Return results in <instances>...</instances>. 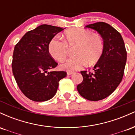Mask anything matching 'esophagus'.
Segmentation results:
<instances>
[{
  "mask_svg": "<svg viewBox=\"0 0 135 135\" xmlns=\"http://www.w3.org/2000/svg\"><path fill=\"white\" fill-rule=\"evenodd\" d=\"M67 75H72V74H74V72H72V71H67Z\"/></svg>",
  "mask_w": 135,
  "mask_h": 135,
  "instance_id": "1",
  "label": "esophagus"
}]
</instances>
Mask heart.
Here are the masks:
<instances>
[{
  "instance_id": "1",
  "label": "heart",
  "mask_w": 135,
  "mask_h": 135,
  "mask_svg": "<svg viewBox=\"0 0 135 135\" xmlns=\"http://www.w3.org/2000/svg\"><path fill=\"white\" fill-rule=\"evenodd\" d=\"M65 41L57 37L52 38L49 44V52L53 58L60 62L65 60L69 47L77 46L76 56L67 60L61 65V69L74 71L87 65L97 63L101 58L104 49L102 36L92 33L90 30L81 28L70 29L65 33Z\"/></svg>"
}]
</instances>
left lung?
<instances>
[{"label": "left lung", "mask_w": 135, "mask_h": 135, "mask_svg": "<svg viewBox=\"0 0 135 135\" xmlns=\"http://www.w3.org/2000/svg\"><path fill=\"white\" fill-rule=\"evenodd\" d=\"M101 35L104 49L101 58L94 66L93 72L81 71L83 80L77 86L79 93L90 101L103 100L115 91L123 77L127 52L121 35L105 22L86 26Z\"/></svg>", "instance_id": "8db88e82"}]
</instances>
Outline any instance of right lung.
<instances>
[{"instance_id": "add662e5", "label": "right lung", "mask_w": 135, "mask_h": 135, "mask_svg": "<svg viewBox=\"0 0 135 135\" xmlns=\"http://www.w3.org/2000/svg\"><path fill=\"white\" fill-rule=\"evenodd\" d=\"M63 30L42 25L27 32L15 46L12 62L14 77L21 92L31 100L51 99L56 93L59 81L66 77L64 71H49L58 65L49 54V44Z\"/></svg>"}]
</instances>
